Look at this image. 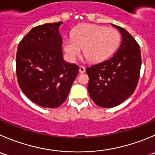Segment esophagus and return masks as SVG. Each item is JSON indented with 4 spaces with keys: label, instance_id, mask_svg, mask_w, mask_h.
<instances>
[{
    "label": "esophagus",
    "instance_id": "34e87169",
    "mask_svg": "<svg viewBox=\"0 0 155 155\" xmlns=\"http://www.w3.org/2000/svg\"><path fill=\"white\" fill-rule=\"evenodd\" d=\"M85 67H84L83 66H80V67H79V73H85Z\"/></svg>",
    "mask_w": 155,
    "mask_h": 155
}]
</instances>
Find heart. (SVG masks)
<instances>
[{
    "label": "heart",
    "instance_id": "1",
    "mask_svg": "<svg viewBox=\"0 0 155 155\" xmlns=\"http://www.w3.org/2000/svg\"><path fill=\"white\" fill-rule=\"evenodd\" d=\"M120 40V35L116 28L85 24L75 28L73 38L64 39L63 46L70 61H74L82 49L84 57L88 61L97 63L112 54Z\"/></svg>",
    "mask_w": 155,
    "mask_h": 155
}]
</instances>
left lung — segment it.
Wrapping results in <instances>:
<instances>
[{"instance_id":"8db88e82","label":"left lung","mask_w":155,"mask_h":155,"mask_svg":"<svg viewBox=\"0 0 155 155\" xmlns=\"http://www.w3.org/2000/svg\"><path fill=\"white\" fill-rule=\"evenodd\" d=\"M113 25L122 35L118 50L110 59L86 68L88 93L101 107L117 106L134 92L142 65L137 41L125 28Z\"/></svg>"}]
</instances>
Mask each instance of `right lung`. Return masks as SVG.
Masks as SVG:
<instances>
[{
  "label": "right lung",
  "mask_w": 155,
  "mask_h": 155,
  "mask_svg": "<svg viewBox=\"0 0 155 155\" xmlns=\"http://www.w3.org/2000/svg\"><path fill=\"white\" fill-rule=\"evenodd\" d=\"M63 22L46 23L31 28L18 45L16 76L22 92L43 107L55 108L67 99L79 73L76 64L64 61Z\"/></svg>",
  "instance_id": "right-lung-1"
}]
</instances>
